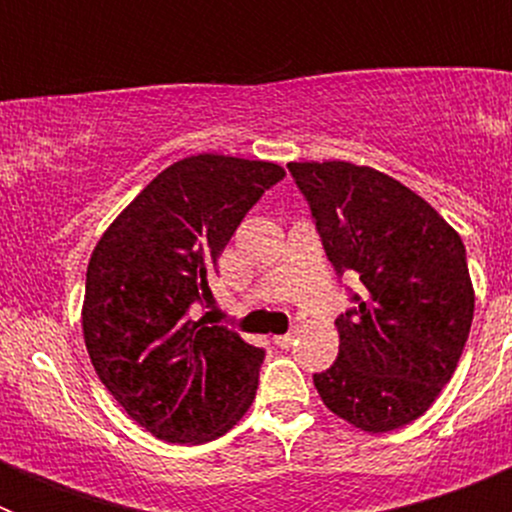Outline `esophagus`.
I'll use <instances>...</instances> for the list:
<instances>
[{"instance_id":"34e87169","label":"esophagus","mask_w":512,"mask_h":512,"mask_svg":"<svg viewBox=\"0 0 512 512\" xmlns=\"http://www.w3.org/2000/svg\"><path fill=\"white\" fill-rule=\"evenodd\" d=\"M274 343H277L279 348H289L292 343H295V333H284V336H277L274 338Z\"/></svg>"}]
</instances>
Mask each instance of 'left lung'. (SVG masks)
<instances>
[{"instance_id": "obj_1", "label": "left lung", "mask_w": 512, "mask_h": 512, "mask_svg": "<svg viewBox=\"0 0 512 512\" xmlns=\"http://www.w3.org/2000/svg\"><path fill=\"white\" fill-rule=\"evenodd\" d=\"M338 277L364 284L338 315V359L312 374L325 408L369 433L431 408L454 374L474 315L467 251L423 197L346 161L287 164Z\"/></svg>"}]
</instances>
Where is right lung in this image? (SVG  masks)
Wrapping results in <instances>:
<instances>
[{
	"mask_svg": "<svg viewBox=\"0 0 512 512\" xmlns=\"http://www.w3.org/2000/svg\"><path fill=\"white\" fill-rule=\"evenodd\" d=\"M269 161L200 153L171 164L117 215L87 269L81 310L94 372L161 441L207 443L251 408L266 351L197 320L217 259L261 194Z\"/></svg>",
	"mask_w": 512,
	"mask_h": 512,
	"instance_id": "add662e5",
	"label": "right lung"
}]
</instances>
